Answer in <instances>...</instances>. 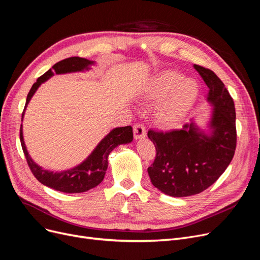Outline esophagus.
Wrapping results in <instances>:
<instances>
[{
  "instance_id": "obj_1",
  "label": "esophagus",
  "mask_w": 260,
  "mask_h": 260,
  "mask_svg": "<svg viewBox=\"0 0 260 260\" xmlns=\"http://www.w3.org/2000/svg\"><path fill=\"white\" fill-rule=\"evenodd\" d=\"M146 132L145 127L142 125V124H135L134 125V137L136 140L142 139L145 137Z\"/></svg>"
}]
</instances>
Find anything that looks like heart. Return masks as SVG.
I'll return each instance as SVG.
<instances>
[{
	"label": "heart",
	"mask_w": 260,
	"mask_h": 260,
	"mask_svg": "<svg viewBox=\"0 0 260 260\" xmlns=\"http://www.w3.org/2000/svg\"><path fill=\"white\" fill-rule=\"evenodd\" d=\"M200 94V84L194 77L175 70H164L145 83L139 98L143 102H157L155 120L162 126H171L185 119Z\"/></svg>",
	"instance_id": "b5f03b06"
}]
</instances>
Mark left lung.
I'll return each mask as SVG.
<instances>
[{"mask_svg": "<svg viewBox=\"0 0 260 260\" xmlns=\"http://www.w3.org/2000/svg\"><path fill=\"white\" fill-rule=\"evenodd\" d=\"M193 67L208 87L207 102L212 109L207 128L191 120L182 129L148 132L157 153L148 168L151 182L174 198L198 194L210 187L226 170L236 150V111L230 92L211 70Z\"/></svg>", "mask_w": 260, "mask_h": 260, "instance_id": "left-lung-1", "label": "left lung"}]
</instances>
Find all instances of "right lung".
I'll return each mask as SVG.
<instances>
[{
    "label": "right lung",
    "instance_id": "add662e5",
    "mask_svg": "<svg viewBox=\"0 0 260 260\" xmlns=\"http://www.w3.org/2000/svg\"><path fill=\"white\" fill-rule=\"evenodd\" d=\"M95 62L82 57H70L55 63L50 70L41 75L37 82L34 84L29 90L26 98V103L23 112H22V121H23L25 109L29 103L30 99L35 94L39 86L47 82L54 74H66L73 72H84L91 69V66ZM20 141L22 150L24 152L26 161L34 174L41 184L44 186L55 189L60 192L66 193H81L96 187L104 179L107 167L108 156L111 151L116 149L120 144H126L133 141V128L132 126L116 127L110 131L106 136L99 142L95 149L91 152L86 159L78 166L70 169V170L54 172L44 170L40 166L31 159L25 142L23 139V129L22 124L20 127Z\"/></svg>",
    "mask_w": 260,
    "mask_h": 260
}]
</instances>
